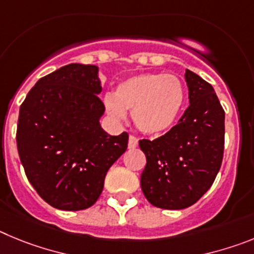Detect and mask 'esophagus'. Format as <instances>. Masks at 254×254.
<instances>
[{"label":"esophagus","mask_w":254,"mask_h":254,"mask_svg":"<svg viewBox=\"0 0 254 254\" xmlns=\"http://www.w3.org/2000/svg\"><path fill=\"white\" fill-rule=\"evenodd\" d=\"M137 145H138L137 137H134L133 134H129V137H128V149H134V147H137Z\"/></svg>","instance_id":"obj_1"}]
</instances>
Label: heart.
Here are the masks:
<instances>
[{
  "instance_id": "1",
  "label": "heart",
  "mask_w": 254,
  "mask_h": 254,
  "mask_svg": "<svg viewBox=\"0 0 254 254\" xmlns=\"http://www.w3.org/2000/svg\"><path fill=\"white\" fill-rule=\"evenodd\" d=\"M109 114L123 118L132 111V121L142 133L158 136L172 128L186 102V89L177 76L145 73L133 76L105 96Z\"/></svg>"
}]
</instances>
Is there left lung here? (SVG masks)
<instances>
[{
    "mask_svg": "<svg viewBox=\"0 0 254 254\" xmlns=\"http://www.w3.org/2000/svg\"><path fill=\"white\" fill-rule=\"evenodd\" d=\"M190 107L178 125L150 141L140 140L146 156L141 188L155 207L182 210L196 203L212 186L224 156L225 112L214 87L186 71Z\"/></svg>",
    "mask_w": 254,
    "mask_h": 254,
    "instance_id": "left-lung-1",
    "label": "left lung"
}]
</instances>
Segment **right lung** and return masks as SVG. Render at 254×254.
I'll use <instances>...</instances> for the list:
<instances>
[{"label": "right lung", "mask_w": 254, "mask_h": 254, "mask_svg": "<svg viewBox=\"0 0 254 254\" xmlns=\"http://www.w3.org/2000/svg\"><path fill=\"white\" fill-rule=\"evenodd\" d=\"M98 67L71 64L44 76L20 107L16 143L29 182L60 210L96 202L108 169L127 149L128 133L100 127L104 103Z\"/></svg>", "instance_id": "add662e5"}]
</instances>
